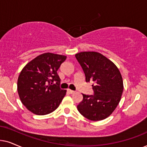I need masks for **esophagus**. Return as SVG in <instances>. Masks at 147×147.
<instances>
[{
    "label": "esophagus",
    "instance_id": "esophagus-1",
    "mask_svg": "<svg viewBox=\"0 0 147 147\" xmlns=\"http://www.w3.org/2000/svg\"><path fill=\"white\" fill-rule=\"evenodd\" d=\"M67 91H68V93H70V94L74 93H75V91H72V90H70V89H67Z\"/></svg>",
    "mask_w": 147,
    "mask_h": 147
}]
</instances>
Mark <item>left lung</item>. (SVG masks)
Here are the masks:
<instances>
[{
	"instance_id": "1",
	"label": "left lung",
	"mask_w": 147,
	"mask_h": 147,
	"mask_svg": "<svg viewBox=\"0 0 147 147\" xmlns=\"http://www.w3.org/2000/svg\"><path fill=\"white\" fill-rule=\"evenodd\" d=\"M75 57L83 68L86 82H93L94 95L83 94L77 105L81 115L92 121L102 120L118 106L124 85L120 70L113 62L99 52H81Z\"/></svg>"
}]
</instances>
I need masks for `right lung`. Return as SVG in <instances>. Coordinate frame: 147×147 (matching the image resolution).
I'll use <instances>...</instances> for the list:
<instances>
[{"label": "right lung", "instance_id": "right-lung-1", "mask_svg": "<svg viewBox=\"0 0 147 147\" xmlns=\"http://www.w3.org/2000/svg\"><path fill=\"white\" fill-rule=\"evenodd\" d=\"M66 59V56L47 52L23 67L17 80V91L21 102L31 112L43 116L59 106L66 90L59 87L57 71Z\"/></svg>", "mask_w": 147, "mask_h": 147}]
</instances>
